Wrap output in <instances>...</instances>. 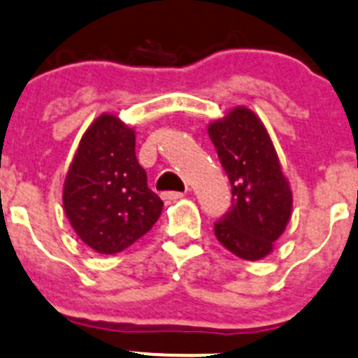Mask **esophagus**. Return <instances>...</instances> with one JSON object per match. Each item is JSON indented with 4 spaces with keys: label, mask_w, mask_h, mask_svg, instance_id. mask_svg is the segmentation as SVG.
Instances as JSON below:
<instances>
[{
    "label": "esophagus",
    "mask_w": 358,
    "mask_h": 358,
    "mask_svg": "<svg viewBox=\"0 0 358 358\" xmlns=\"http://www.w3.org/2000/svg\"><path fill=\"white\" fill-rule=\"evenodd\" d=\"M185 194L187 192H164L162 198L164 199H180V198H183Z\"/></svg>",
    "instance_id": "1"
}]
</instances>
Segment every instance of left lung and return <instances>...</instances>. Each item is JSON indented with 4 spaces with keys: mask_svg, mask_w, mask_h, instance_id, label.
I'll return each mask as SVG.
<instances>
[{
    "mask_svg": "<svg viewBox=\"0 0 358 358\" xmlns=\"http://www.w3.org/2000/svg\"><path fill=\"white\" fill-rule=\"evenodd\" d=\"M208 136L231 183V208L215 222V236L247 262L263 259L285 233L293 208L288 178L262 120L231 109L208 125Z\"/></svg>",
    "mask_w": 358,
    "mask_h": 358,
    "instance_id": "8db88e82",
    "label": "left lung"
}]
</instances>
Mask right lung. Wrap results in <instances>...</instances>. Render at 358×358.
I'll return each mask as SVG.
<instances>
[{"instance_id":"obj_1","label":"right lung","mask_w":358,"mask_h":358,"mask_svg":"<svg viewBox=\"0 0 358 358\" xmlns=\"http://www.w3.org/2000/svg\"><path fill=\"white\" fill-rule=\"evenodd\" d=\"M162 206L136 157L134 129L100 115L83 134L63 183L73 231L99 255H116L152 229Z\"/></svg>"}]
</instances>
